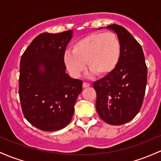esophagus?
<instances>
[{
	"instance_id": "esophagus-1",
	"label": "esophagus",
	"mask_w": 161,
	"mask_h": 161,
	"mask_svg": "<svg viewBox=\"0 0 161 161\" xmlns=\"http://www.w3.org/2000/svg\"><path fill=\"white\" fill-rule=\"evenodd\" d=\"M82 86H83V88H88L90 86V83H88V82H83Z\"/></svg>"
}]
</instances>
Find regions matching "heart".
I'll list each match as a JSON object with an SVG mask.
<instances>
[{"label":"heart","mask_w":161,"mask_h":161,"mask_svg":"<svg viewBox=\"0 0 161 161\" xmlns=\"http://www.w3.org/2000/svg\"><path fill=\"white\" fill-rule=\"evenodd\" d=\"M121 55V46L117 36L111 32L92 33L79 39L66 49L63 60L67 69L74 77H79L88 69L102 76L112 72L117 66Z\"/></svg>","instance_id":"1"}]
</instances>
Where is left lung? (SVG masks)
Segmentation results:
<instances>
[{"label": "left lung", "mask_w": 161, "mask_h": 161, "mask_svg": "<svg viewBox=\"0 0 161 161\" xmlns=\"http://www.w3.org/2000/svg\"><path fill=\"white\" fill-rule=\"evenodd\" d=\"M106 28L117 34L121 55L115 69L93 84L97 94L95 107L104 121L121 125L133 119L140 111L147 69L141 46L129 32L117 24Z\"/></svg>", "instance_id": "1"}]
</instances>
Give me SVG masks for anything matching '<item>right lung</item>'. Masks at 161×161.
<instances>
[{"mask_svg":"<svg viewBox=\"0 0 161 161\" xmlns=\"http://www.w3.org/2000/svg\"><path fill=\"white\" fill-rule=\"evenodd\" d=\"M72 31L38 35L22 55L19 96L24 117L44 131L64 128L71 121L82 81L66 72L63 55Z\"/></svg>","mask_w":161,"mask_h":161,"instance_id":"1","label":"right lung"}]
</instances>
